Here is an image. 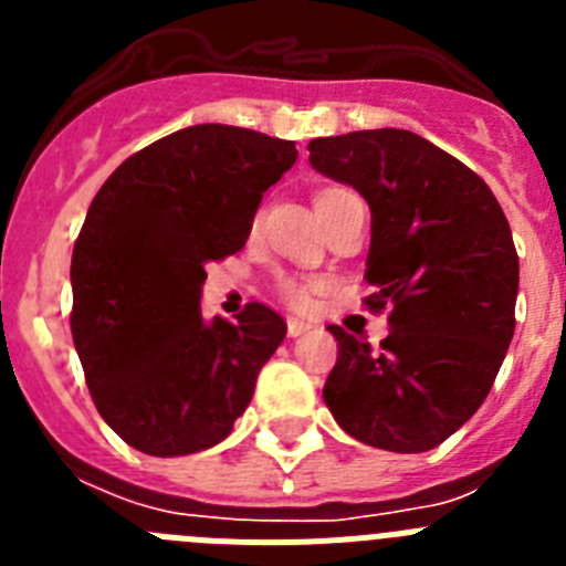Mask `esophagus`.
<instances>
[{"label":"esophagus","instance_id":"esophagus-1","mask_svg":"<svg viewBox=\"0 0 566 566\" xmlns=\"http://www.w3.org/2000/svg\"><path fill=\"white\" fill-rule=\"evenodd\" d=\"M308 323H303V319H297V317H292L286 323V332H289V337H300V334H306L308 332Z\"/></svg>","mask_w":566,"mask_h":566}]
</instances>
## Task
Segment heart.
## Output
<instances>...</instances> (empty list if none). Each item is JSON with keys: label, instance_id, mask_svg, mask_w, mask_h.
I'll use <instances>...</instances> for the list:
<instances>
[{"label": "heart", "instance_id": "b5f03b06", "mask_svg": "<svg viewBox=\"0 0 566 566\" xmlns=\"http://www.w3.org/2000/svg\"><path fill=\"white\" fill-rule=\"evenodd\" d=\"M332 189H337V187H332ZM332 189H323V192H317L314 203H317L323 195L332 192ZM323 286H326V283L317 277H294V274H283V277H277V283H274V292H277V297L283 300L289 308H294V312H306V308H312L314 294H317Z\"/></svg>", "mask_w": 566, "mask_h": 566}]
</instances>
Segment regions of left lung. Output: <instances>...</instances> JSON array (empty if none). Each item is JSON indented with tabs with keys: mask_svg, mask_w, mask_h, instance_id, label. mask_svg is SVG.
I'll use <instances>...</instances> for the list:
<instances>
[{
	"mask_svg": "<svg viewBox=\"0 0 566 566\" xmlns=\"http://www.w3.org/2000/svg\"><path fill=\"white\" fill-rule=\"evenodd\" d=\"M317 172L371 207L365 280L391 334L371 343L328 326L337 365L323 399L348 437L422 453L459 431L493 388L516 332L518 254L488 184L408 129H359L308 144Z\"/></svg>",
	"mask_w": 566,
	"mask_h": 566,
	"instance_id": "1",
	"label": "left lung"
}]
</instances>
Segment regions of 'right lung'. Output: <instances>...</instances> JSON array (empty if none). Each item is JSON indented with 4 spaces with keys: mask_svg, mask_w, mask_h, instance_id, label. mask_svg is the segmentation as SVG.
I'll use <instances>...</instances> for the list:
<instances>
[{
    "mask_svg": "<svg viewBox=\"0 0 566 566\" xmlns=\"http://www.w3.org/2000/svg\"><path fill=\"white\" fill-rule=\"evenodd\" d=\"M294 161V142L195 124L129 155L90 203L70 332L98 413L135 451H207L247 411L286 323L263 303L203 323V266L243 249Z\"/></svg>",
    "mask_w": 566,
    "mask_h": 566,
    "instance_id": "right-lung-1",
    "label": "right lung"
}]
</instances>
